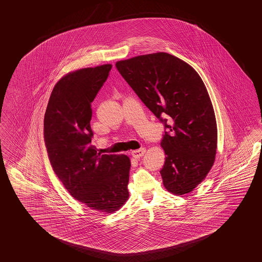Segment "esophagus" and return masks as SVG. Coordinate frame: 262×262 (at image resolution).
<instances>
[{
  "label": "esophagus",
  "instance_id": "34e87169",
  "mask_svg": "<svg viewBox=\"0 0 262 262\" xmlns=\"http://www.w3.org/2000/svg\"><path fill=\"white\" fill-rule=\"evenodd\" d=\"M145 152H146V149L145 148H141L139 150H135V151H132V156L135 158V159H140L145 155Z\"/></svg>",
  "mask_w": 262,
  "mask_h": 262
}]
</instances>
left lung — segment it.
Listing matches in <instances>:
<instances>
[{
    "mask_svg": "<svg viewBox=\"0 0 262 262\" xmlns=\"http://www.w3.org/2000/svg\"><path fill=\"white\" fill-rule=\"evenodd\" d=\"M121 76L165 127L160 170L167 190H193L213 165L217 148L214 111L206 86L189 64L167 53L115 64Z\"/></svg>",
    "mask_w": 262,
    "mask_h": 262,
    "instance_id": "8db88e82",
    "label": "left lung"
}]
</instances>
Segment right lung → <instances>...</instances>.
<instances>
[{"label":"right lung","instance_id":"add662e5","mask_svg":"<svg viewBox=\"0 0 262 262\" xmlns=\"http://www.w3.org/2000/svg\"><path fill=\"white\" fill-rule=\"evenodd\" d=\"M111 68L104 64L67 74L53 89L44 117V140L56 176L74 198L106 213L128 198L130 168L127 156L101 155L91 145V103Z\"/></svg>","mask_w":262,"mask_h":262}]
</instances>
